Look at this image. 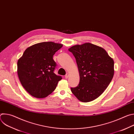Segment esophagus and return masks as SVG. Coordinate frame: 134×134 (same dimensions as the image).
Returning a JSON list of instances; mask_svg holds the SVG:
<instances>
[{
  "label": "esophagus",
  "instance_id": "obj_1",
  "mask_svg": "<svg viewBox=\"0 0 134 134\" xmlns=\"http://www.w3.org/2000/svg\"><path fill=\"white\" fill-rule=\"evenodd\" d=\"M69 74H68V73H67V74H66V75L65 76V78L66 79H68V77H69Z\"/></svg>",
  "mask_w": 134,
  "mask_h": 134
}]
</instances>
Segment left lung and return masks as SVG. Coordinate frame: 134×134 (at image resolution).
Instances as JSON below:
<instances>
[{
  "label": "left lung",
  "mask_w": 134,
  "mask_h": 134,
  "mask_svg": "<svg viewBox=\"0 0 134 134\" xmlns=\"http://www.w3.org/2000/svg\"><path fill=\"white\" fill-rule=\"evenodd\" d=\"M76 59L80 74L79 85L71 87L80 101L88 102L104 92L114 75V61L102 47L85 43L68 49Z\"/></svg>",
  "instance_id": "left-lung-1"
}]
</instances>
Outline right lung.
<instances>
[{
	"instance_id": "obj_1",
	"label": "right lung",
	"mask_w": 134,
	"mask_h": 134,
	"mask_svg": "<svg viewBox=\"0 0 134 134\" xmlns=\"http://www.w3.org/2000/svg\"><path fill=\"white\" fill-rule=\"evenodd\" d=\"M63 46L51 41L38 43L28 47L18 60L19 80L32 97H47L62 79L53 72L56 64L53 55Z\"/></svg>"
}]
</instances>
